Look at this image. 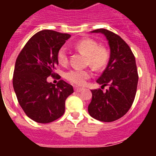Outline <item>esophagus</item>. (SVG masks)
Here are the masks:
<instances>
[{
  "label": "esophagus",
  "mask_w": 156,
  "mask_h": 156,
  "mask_svg": "<svg viewBox=\"0 0 156 156\" xmlns=\"http://www.w3.org/2000/svg\"><path fill=\"white\" fill-rule=\"evenodd\" d=\"M83 90V88H80V87H75V91L76 92H80Z\"/></svg>",
  "instance_id": "1"
}]
</instances>
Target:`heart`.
<instances>
[{
	"label": "heart",
	"instance_id": "obj_1",
	"mask_svg": "<svg viewBox=\"0 0 156 156\" xmlns=\"http://www.w3.org/2000/svg\"><path fill=\"white\" fill-rule=\"evenodd\" d=\"M75 48L87 57V62L95 69H101L107 65L109 54L104 47H99L98 44L92 39H83L76 44ZM57 60L60 65L67 64L68 56L65 47H62L57 54ZM90 76V73L87 69H71L65 74V77L71 83L82 86Z\"/></svg>",
	"mask_w": 156,
	"mask_h": 156
}]
</instances>
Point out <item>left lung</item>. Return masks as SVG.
<instances>
[{
    "label": "left lung",
    "instance_id": "8db88e82",
    "mask_svg": "<svg viewBox=\"0 0 156 156\" xmlns=\"http://www.w3.org/2000/svg\"><path fill=\"white\" fill-rule=\"evenodd\" d=\"M105 37L110 48L109 60L105 69L97 80L101 88L91 90L92 99L88 112L95 119L112 122L122 117L130 108L137 91L138 74L133 54L128 44L112 32L105 29L91 31Z\"/></svg>",
    "mask_w": 156,
    "mask_h": 156
}]
</instances>
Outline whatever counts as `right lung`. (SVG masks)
<instances>
[{"mask_svg": "<svg viewBox=\"0 0 156 156\" xmlns=\"http://www.w3.org/2000/svg\"><path fill=\"white\" fill-rule=\"evenodd\" d=\"M71 35L42 30L26 44L16 62L13 87L18 101L27 116L39 123H48L65 112L66 98L73 93V86L62 80L48 83L58 65L57 54Z\"/></svg>", "mask_w": 156, "mask_h": 156, "instance_id": "add662e5", "label": "right lung"}]
</instances>
